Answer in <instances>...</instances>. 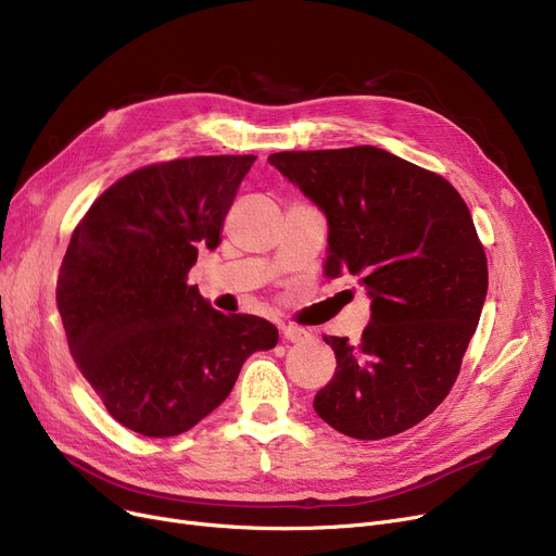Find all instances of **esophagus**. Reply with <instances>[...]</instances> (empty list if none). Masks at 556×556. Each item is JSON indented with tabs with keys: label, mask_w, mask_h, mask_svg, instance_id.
<instances>
[{
	"label": "esophagus",
	"mask_w": 556,
	"mask_h": 556,
	"mask_svg": "<svg viewBox=\"0 0 556 556\" xmlns=\"http://www.w3.org/2000/svg\"><path fill=\"white\" fill-rule=\"evenodd\" d=\"M308 333L304 331V329H300V327H293V325H283L281 327V338L283 340H288V342H300V340H304Z\"/></svg>",
	"instance_id": "obj_1"
}]
</instances>
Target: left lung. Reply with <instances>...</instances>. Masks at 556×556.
I'll return each mask as SVG.
<instances>
[{
	"mask_svg": "<svg viewBox=\"0 0 556 556\" xmlns=\"http://www.w3.org/2000/svg\"><path fill=\"white\" fill-rule=\"evenodd\" d=\"M268 162L327 216V277L356 275L371 300L358 344L325 338L338 367L315 413L354 440L417 426L451 392L486 298L469 207L442 175L376 146Z\"/></svg>",
	"mask_w": 556,
	"mask_h": 556,
	"instance_id": "8db88e82",
	"label": "left lung"
}]
</instances>
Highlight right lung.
I'll return each mask as SVG.
<instances>
[{
	"instance_id": "add662e5",
	"label": "right lung",
	"mask_w": 556,
	"mask_h": 556,
	"mask_svg": "<svg viewBox=\"0 0 556 556\" xmlns=\"http://www.w3.org/2000/svg\"><path fill=\"white\" fill-rule=\"evenodd\" d=\"M254 155L189 157L114 182L72 233L55 302L70 352L108 413L146 437L187 432L229 396L279 331L216 311L187 283Z\"/></svg>"
}]
</instances>
